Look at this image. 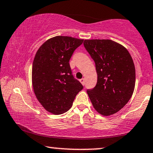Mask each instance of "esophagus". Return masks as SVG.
I'll return each mask as SVG.
<instances>
[{
    "mask_svg": "<svg viewBox=\"0 0 153 153\" xmlns=\"http://www.w3.org/2000/svg\"><path fill=\"white\" fill-rule=\"evenodd\" d=\"M80 82L83 85H84V83H85V79H80Z\"/></svg>",
    "mask_w": 153,
    "mask_h": 153,
    "instance_id": "34e87169",
    "label": "esophagus"
}]
</instances>
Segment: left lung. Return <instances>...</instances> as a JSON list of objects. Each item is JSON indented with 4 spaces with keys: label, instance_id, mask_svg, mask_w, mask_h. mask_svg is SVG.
<instances>
[{
    "label": "left lung",
    "instance_id": "1",
    "mask_svg": "<svg viewBox=\"0 0 153 153\" xmlns=\"http://www.w3.org/2000/svg\"><path fill=\"white\" fill-rule=\"evenodd\" d=\"M84 45L96 64V86L87 94L97 112L104 116L120 111L131 98L136 70L125 47L109 39L84 40Z\"/></svg>",
    "mask_w": 153,
    "mask_h": 153
}]
</instances>
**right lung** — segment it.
I'll list each match as a JSON object with an SVG mask.
<instances>
[{"mask_svg":"<svg viewBox=\"0 0 153 153\" xmlns=\"http://www.w3.org/2000/svg\"><path fill=\"white\" fill-rule=\"evenodd\" d=\"M84 39L57 36L43 43L32 65V86L36 97L48 112H66L82 84L72 74L69 61Z\"/></svg>","mask_w":153,"mask_h":153,"instance_id":"1","label":"right lung"}]
</instances>
